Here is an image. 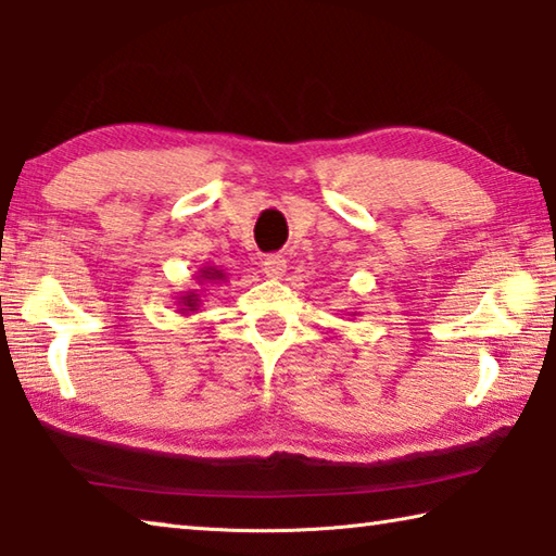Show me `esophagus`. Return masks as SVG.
Instances as JSON below:
<instances>
[{"label": "esophagus", "instance_id": "34e87169", "mask_svg": "<svg viewBox=\"0 0 556 556\" xmlns=\"http://www.w3.org/2000/svg\"><path fill=\"white\" fill-rule=\"evenodd\" d=\"M263 273H266L268 278H280L286 273V256H280V253H270V256L263 258Z\"/></svg>", "mask_w": 556, "mask_h": 556}]
</instances>
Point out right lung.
Here are the masks:
<instances>
[{
    "label": "right lung",
    "instance_id": "right-lung-1",
    "mask_svg": "<svg viewBox=\"0 0 556 556\" xmlns=\"http://www.w3.org/2000/svg\"><path fill=\"white\" fill-rule=\"evenodd\" d=\"M200 280H207V283H214V280H224V273L222 270H217L214 266H207V268H202L200 270V276H198ZM180 303H182V313H188V309H194L198 307V303H200V298L194 295V293H188V295H182L180 298Z\"/></svg>",
    "mask_w": 556,
    "mask_h": 556
}]
</instances>
